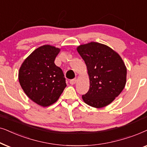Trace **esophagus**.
<instances>
[{"label":"esophagus","mask_w":147,"mask_h":147,"mask_svg":"<svg viewBox=\"0 0 147 147\" xmlns=\"http://www.w3.org/2000/svg\"><path fill=\"white\" fill-rule=\"evenodd\" d=\"M77 79H72L70 81V84H71V85H75V84L77 83Z\"/></svg>","instance_id":"34e87169"}]
</instances>
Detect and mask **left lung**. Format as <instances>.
<instances>
[{
	"label": "left lung",
	"mask_w": 147,
	"mask_h": 147,
	"mask_svg": "<svg viewBox=\"0 0 147 147\" xmlns=\"http://www.w3.org/2000/svg\"><path fill=\"white\" fill-rule=\"evenodd\" d=\"M77 50L85 62L89 77V89L82 96L83 100L95 108L107 106L126 85L124 61L116 51L98 42L80 45Z\"/></svg>",
	"instance_id": "obj_1"
}]
</instances>
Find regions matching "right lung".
<instances>
[{
	"label": "right lung",
	"mask_w": 147,
	"mask_h": 147,
	"mask_svg": "<svg viewBox=\"0 0 147 147\" xmlns=\"http://www.w3.org/2000/svg\"><path fill=\"white\" fill-rule=\"evenodd\" d=\"M60 49L44 45L36 49L21 64L19 81L31 100L42 107L52 105L66 87L61 68L54 64Z\"/></svg>",
	"instance_id": "add662e5"
}]
</instances>
